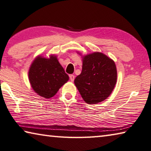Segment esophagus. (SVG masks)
Masks as SVG:
<instances>
[{"label": "esophagus", "mask_w": 151, "mask_h": 151, "mask_svg": "<svg viewBox=\"0 0 151 151\" xmlns=\"http://www.w3.org/2000/svg\"><path fill=\"white\" fill-rule=\"evenodd\" d=\"M69 77H70V80L73 82V81H74V80H75V75H69Z\"/></svg>", "instance_id": "esophagus-1"}]
</instances>
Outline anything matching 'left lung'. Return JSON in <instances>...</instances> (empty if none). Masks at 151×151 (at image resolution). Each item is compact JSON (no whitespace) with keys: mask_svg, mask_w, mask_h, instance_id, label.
Masks as SVG:
<instances>
[{"mask_svg":"<svg viewBox=\"0 0 151 151\" xmlns=\"http://www.w3.org/2000/svg\"><path fill=\"white\" fill-rule=\"evenodd\" d=\"M117 73L114 61L101 52L83 57V68L75 79L82 98L88 104H96L111 94L116 83Z\"/></svg>","mask_w":151,"mask_h":151,"instance_id":"obj_1","label":"left lung"}]
</instances>
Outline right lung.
Masks as SVG:
<instances>
[{
	"mask_svg": "<svg viewBox=\"0 0 151 151\" xmlns=\"http://www.w3.org/2000/svg\"><path fill=\"white\" fill-rule=\"evenodd\" d=\"M29 78L33 90L47 99L55 95L69 78L57 57L53 55L50 58H35L30 66Z\"/></svg>",
	"mask_w": 151,
	"mask_h": 151,
	"instance_id": "add662e5",
	"label": "right lung"
}]
</instances>
